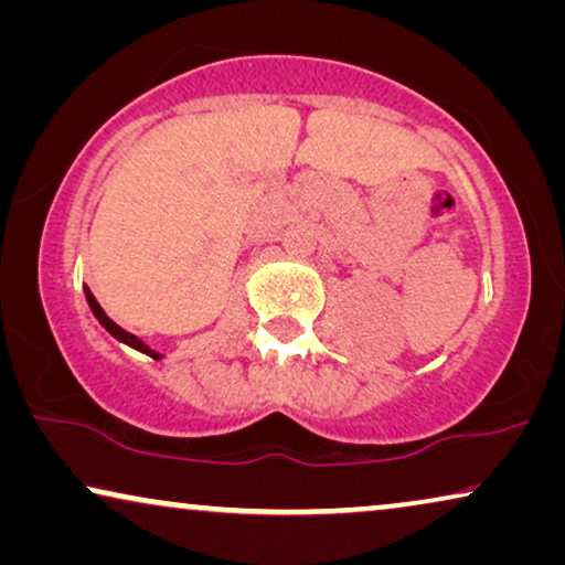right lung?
Listing matches in <instances>:
<instances>
[{"label":"right lung","mask_w":565,"mask_h":565,"mask_svg":"<svg viewBox=\"0 0 565 565\" xmlns=\"http://www.w3.org/2000/svg\"><path fill=\"white\" fill-rule=\"evenodd\" d=\"M84 298H87V303H89V311L95 313V319L99 321V327H103L107 334L110 337H115L118 339V342H122V344H128V347H134L136 352H143V354H149V358H153V360H161L164 358V354L161 352H157V350H151L149 344L143 342V339H138L136 334H130V331H126L122 327H118V323H115L110 316H107L105 311H103V306L97 303V298L92 296V290L89 288H84Z\"/></svg>","instance_id":"right-lung-1"}]
</instances>
